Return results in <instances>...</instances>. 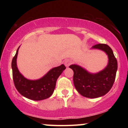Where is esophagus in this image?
<instances>
[{
	"label": "esophagus",
	"mask_w": 128,
	"mask_h": 128,
	"mask_svg": "<svg viewBox=\"0 0 128 128\" xmlns=\"http://www.w3.org/2000/svg\"><path fill=\"white\" fill-rule=\"evenodd\" d=\"M71 64H72V61L70 60L67 59L64 61V65H65L66 67H68V66Z\"/></svg>",
	"instance_id": "esophagus-1"
}]
</instances>
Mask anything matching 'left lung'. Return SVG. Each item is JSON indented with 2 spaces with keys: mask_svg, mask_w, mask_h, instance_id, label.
Listing matches in <instances>:
<instances>
[{
  "mask_svg": "<svg viewBox=\"0 0 128 128\" xmlns=\"http://www.w3.org/2000/svg\"><path fill=\"white\" fill-rule=\"evenodd\" d=\"M92 49L100 50L108 55V62L105 68L92 73L77 64H72L69 68L74 72L73 83L76 90L84 97L94 99L104 96L112 88L117 70V61L111 48L107 44H98Z\"/></svg>",
  "mask_w": 128,
  "mask_h": 128,
  "instance_id": "8db88e82",
  "label": "left lung"
}]
</instances>
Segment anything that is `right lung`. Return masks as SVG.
Masks as SVG:
<instances>
[{"mask_svg":"<svg viewBox=\"0 0 128 128\" xmlns=\"http://www.w3.org/2000/svg\"><path fill=\"white\" fill-rule=\"evenodd\" d=\"M12 60V78L16 89L23 96L33 100H42L51 96L55 88L58 77L66 69L64 64L54 67L44 76L36 80L26 78L19 72L17 66L18 49Z\"/></svg>","mask_w":128,"mask_h":128,"instance_id":"add662e5","label":"right lung"}]
</instances>
